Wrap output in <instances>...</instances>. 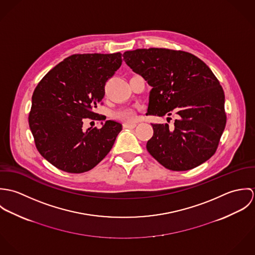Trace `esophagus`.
Instances as JSON below:
<instances>
[{
    "label": "esophagus",
    "mask_w": 255,
    "mask_h": 255,
    "mask_svg": "<svg viewBox=\"0 0 255 255\" xmlns=\"http://www.w3.org/2000/svg\"><path fill=\"white\" fill-rule=\"evenodd\" d=\"M123 127H124V128H134L136 127V125L135 124H127V123H125L123 125Z\"/></svg>",
    "instance_id": "obj_1"
}]
</instances>
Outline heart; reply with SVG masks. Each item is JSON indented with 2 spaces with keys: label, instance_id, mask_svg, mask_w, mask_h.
Instances as JSON below:
<instances>
[{
  "label": "heart",
  "instance_id": "b5f03b06",
  "mask_svg": "<svg viewBox=\"0 0 255 255\" xmlns=\"http://www.w3.org/2000/svg\"><path fill=\"white\" fill-rule=\"evenodd\" d=\"M114 117L116 119H119L122 121L130 122L135 119V112H134V110L130 109V108L119 110L114 113Z\"/></svg>",
  "mask_w": 255,
  "mask_h": 255
}]
</instances>
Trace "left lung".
Instances as JSON below:
<instances>
[{
  "label": "left lung",
  "instance_id": "8db88e82",
  "mask_svg": "<svg viewBox=\"0 0 255 255\" xmlns=\"http://www.w3.org/2000/svg\"><path fill=\"white\" fill-rule=\"evenodd\" d=\"M123 57L152 87L146 115L171 116L175 110L179 116L173 129L168 124H151L150 155L172 171H187L211 158L226 113L223 88L208 66L190 53L164 48L127 51Z\"/></svg>",
  "mask_w": 255,
  "mask_h": 255
}]
</instances>
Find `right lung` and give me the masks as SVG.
<instances>
[{
	"label": "right lung",
	"mask_w": 255,
	"mask_h": 255,
	"mask_svg": "<svg viewBox=\"0 0 255 255\" xmlns=\"http://www.w3.org/2000/svg\"><path fill=\"white\" fill-rule=\"evenodd\" d=\"M122 54H77L47 73L32 95L29 128L39 153L73 174L93 169L110 152L123 126L108 120L83 129L84 119L105 120L94 111L105 83L122 65Z\"/></svg>",
	"instance_id": "obj_1"
}]
</instances>
